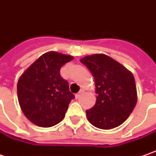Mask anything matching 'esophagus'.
<instances>
[{"instance_id": "34e87169", "label": "esophagus", "mask_w": 156, "mask_h": 156, "mask_svg": "<svg viewBox=\"0 0 156 156\" xmlns=\"http://www.w3.org/2000/svg\"><path fill=\"white\" fill-rule=\"evenodd\" d=\"M83 93H84V90H83V89L80 90V92H79V93H77L76 94H75V98H76V99H78V98H79V97H80Z\"/></svg>"}]
</instances>
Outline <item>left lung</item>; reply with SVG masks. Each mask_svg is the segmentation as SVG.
Instances as JSON below:
<instances>
[{"label":"left lung","mask_w":156,"mask_h":156,"mask_svg":"<svg viewBox=\"0 0 156 156\" xmlns=\"http://www.w3.org/2000/svg\"><path fill=\"white\" fill-rule=\"evenodd\" d=\"M95 82L96 102L86 110L88 122L101 129L122 124L134 110L137 92L133 74L122 64L103 54L81 59Z\"/></svg>","instance_id":"1"}]
</instances>
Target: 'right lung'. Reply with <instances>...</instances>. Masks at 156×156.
Returning a JSON list of instances; mask_svg holds the SVG:
<instances>
[{"instance_id": "add662e5", "label": "right lung", "mask_w": 156, "mask_h": 156, "mask_svg": "<svg viewBox=\"0 0 156 156\" xmlns=\"http://www.w3.org/2000/svg\"><path fill=\"white\" fill-rule=\"evenodd\" d=\"M74 57L57 52H48L27 68L17 83L19 104L23 114L34 124L49 128L65 116L75 95L60 69Z\"/></svg>"}]
</instances>
